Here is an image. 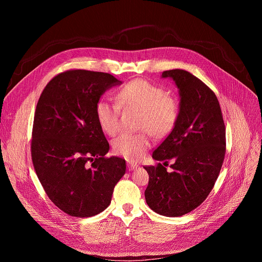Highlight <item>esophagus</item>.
I'll list each match as a JSON object with an SVG mask.
<instances>
[{"label":"esophagus","mask_w":262,"mask_h":262,"mask_svg":"<svg viewBox=\"0 0 262 262\" xmlns=\"http://www.w3.org/2000/svg\"><path fill=\"white\" fill-rule=\"evenodd\" d=\"M138 167V165L136 164V163H134V162H127V168H128V170H134V169H136Z\"/></svg>","instance_id":"34e87169"}]
</instances>
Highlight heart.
I'll use <instances>...</instances> for the list:
<instances>
[{"label": "heart", "instance_id": "b5f03b06", "mask_svg": "<svg viewBox=\"0 0 262 262\" xmlns=\"http://www.w3.org/2000/svg\"><path fill=\"white\" fill-rule=\"evenodd\" d=\"M117 102L100 98L95 106L96 120L105 134L114 136L119 129L120 106L141 111L139 128L142 133H124L113 141L116 155L127 160H140L150 147V137L168 135L179 117V102L162 86L137 79L122 85L116 93Z\"/></svg>", "mask_w": 262, "mask_h": 262}]
</instances>
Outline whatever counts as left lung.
I'll return each mask as SVG.
<instances>
[{"instance_id":"obj_1","label":"left lung","mask_w":262,"mask_h":262,"mask_svg":"<svg viewBox=\"0 0 262 262\" xmlns=\"http://www.w3.org/2000/svg\"><path fill=\"white\" fill-rule=\"evenodd\" d=\"M180 92L178 120L158 146L156 166L144 167L149 175L145 199L154 211L180 216L198 207L209 195L226 152V127L214 92L194 74L183 69L163 71ZM174 163L171 172L164 167Z\"/></svg>"}]
</instances>
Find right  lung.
I'll return each instance as SVG.
<instances>
[{
    "mask_svg": "<svg viewBox=\"0 0 262 262\" xmlns=\"http://www.w3.org/2000/svg\"><path fill=\"white\" fill-rule=\"evenodd\" d=\"M120 83L106 72L69 69L48 83L37 102L33 166L50 200L71 216L104 210L125 173V160L105 157L110 145L95 116L100 95Z\"/></svg>",
    "mask_w": 262,
    "mask_h": 262,
    "instance_id": "1",
    "label": "right lung"
}]
</instances>
